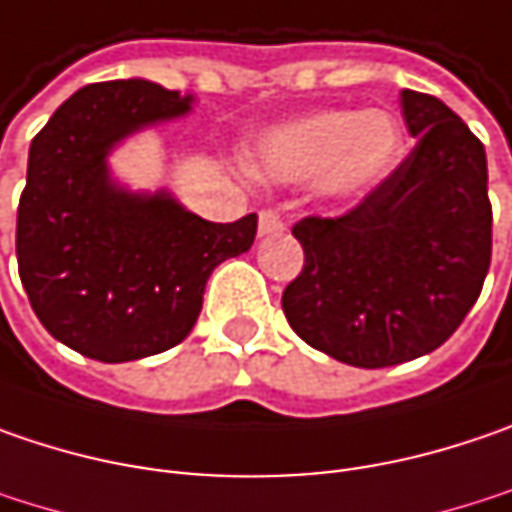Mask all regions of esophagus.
<instances>
[{"label":"esophagus","instance_id":"34e87169","mask_svg":"<svg viewBox=\"0 0 512 512\" xmlns=\"http://www.w3.org/2000/svg\"><path fill=\"white\" fill-rule=\"evenodd\" d=\"M286 228L284 217H281V211H275V208H266V211H260V220H257V234L260 237H269V234H281Z\"/></svg>","mask_w":512,"mask_h":512}]
</instances>
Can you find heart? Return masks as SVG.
<instances>
[{
    "label": "heart",
    "mask_w": 512,
    "mask_h": 512,
    "mask_svg": "<svg viewBox=\"0 0 512 512\" xmlns=\"http://www.w3.org/2000/svg\"><path fill=\"white\" fill-rule=\"evenodd\" d=\"M400 147L403 130L382 109H321L257 138L249 170L275 185L318 179L327 196L353 199L388 176Z\"/></svg>",
    "instance_id": "obj_1"
}]
</instances>
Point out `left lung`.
<instances>
[{
    "label": "left lung",
    "instance_id": "1",
    "mask_svg": "<svg viewBox=\"0 0 512 512\" xmlns=\"http://www.w3.org/2000/svg\"><path fill=\"white\" fill-rule=\"evenodd\" d=\"M417 138L408 159L342 217H304L301 275L284 289L289 327L353 368L432 353L481 295L493 255L487 153L432 95L403 89Z\"/></svg>",
    "mask_w": 512,
    "mask_h": 512
}]
</instances>
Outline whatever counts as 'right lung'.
Returning a JSON list of instances; mask_svg holds the SVG:
<instances>
[{"label": "right lung", "mask_w": 512, "mask_h": 512, "mask_svg": "<svg viewBox=\"0 0 512 512\" xmlns=\"http://www.w3.org/2000/svg\"><path fill=\"white\" fill-rule=\"evenodd\" d=\"M194 95L153 80L77 89L28 150L16 211V263L48 333L98 362H133L194 330L211 272L252 249L257 214L208 223L167 191H130L109 153L188 115Z\"/></svg>", "instance_id": "1"}]
</instances>
